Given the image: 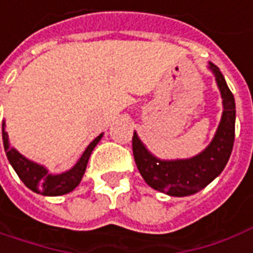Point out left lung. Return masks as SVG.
Listing matches in <instances>:
<instances>
[{
	"label": "left lung",
	"instance_id": "8db88e82",
	"mask_svg": "<svg viewBox=\"0 0 253 253\" xmlns=\"http://www.w3.org/2000/svg\"><path fill=\"white\" fill-rule=\"evenodd\" d=\"M208 69L215 76L220 90L223 113L215 136L205 149L191 158L161 160L150 151L139 139L136 132L132 137L135 163L140 175L150 187L172 197L196 194L216 179L229 161L236 130V102L222 71L213 63Z\"/></svg>",
	"mask_w": 253,
	"mask_h": 253
}]
</instances>
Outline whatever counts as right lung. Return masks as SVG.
<instances>
[{"mask_svg":"<svg viewBox=\"0 0 253 253\" xmlns=\"http://www.w3.org/2000/svg\"><path fill=\"white\" fill-rule=\"evenodd\" d=\"M102 136H103V133H100L95 140L90 142L89 146L83 153V156L78 158L76 165L71 167L70 169L62 172V173H50L48 168H45L41 164H37L29 158H26L15 147L10 146L9 136L5 130V123H2L3 149H5L8 161L12 165V168L15 169L17 176L22 179V182L29 189L33 190L37 194L49 197L67 194L80 184L84 173H85V169H86L90 153L96 147V144L100 142Z\"/></svg>","mask_w":253,"mask_h":253,"instance_id":"add662e5","label":"right lung"}]
</instances>
